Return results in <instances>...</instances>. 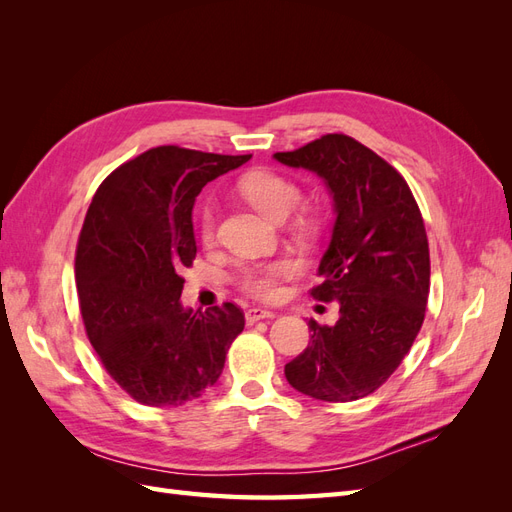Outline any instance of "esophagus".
Wrapping results in <instances>:
<instances>
[{
	"instance_id": "obj_1",
	"label": "esophagus",
	"mask_w": 512,
	"mask_h": 512,
	"mask_svg": "<svg viewBox=\"0 0 512 512\" xmlns=\"http://www.w3.org/2000/svg\"><path fill=\"white\" fill-rule=\"evenodd\" d=\"M275 314L271 312V309H262V307H250L245 312V322L247 324H254V322H258V320H262V318H273Z\"/></svg>"
}]
</instances>
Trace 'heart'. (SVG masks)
<instances>
[{
    "label": "heart",
    "instance_id": "obj_1",
    "mask_svg": "<svg viewBox=\"0 0 512 512\" xmlns=\"http://www.w3.org/2000/svg\"><path fill=\"white\" fill-rule=\"evenodd\" d=\"M241 192L245 198L271 220L288 218L290 211L297 207L301 192L290 179L275 173H254L241 181ZM215 226H218V211L207 205L200 213V237L203 241H213ZM297 267L292 260H273L267 265H256L241 273V288L256 299L273 301L280 294V282L294 275Z\"/></svg>",
    "mask_w": 512,
    "mask_h": 512
}]
</instances>
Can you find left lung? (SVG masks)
<instances>
[{"instance_id":"left-lung-1","label":"left lung","mask_w":512,"mask_h":512,"mask_svg":"<svg viewBox=\"0 0 512 512\" xmlns=\"http://www.w3.org/2000/svg\"><path fill=\"white\" fill-rule=\"evenodd\" d=\"M277 162L316 173L333 198L335 222L312 290L337 301L335 324L309 320V346L284 374L320 401L374 393L410 352L425 320L429 243L406 179L346 134H327Z\"/></svg>"}]
</instances>
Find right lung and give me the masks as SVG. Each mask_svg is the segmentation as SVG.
<instances>
[{"label": "right lung", "mask_w": 512, "mask_h": 512, "mask_svg": "<svg viewBox=\"0 0 512 512\" xmlns=\"http://www.w3.org/2000/svg\"><path fill=\"white\" fill-rule=\"evenodd\" d=\"M250 158L156 147L113 170L91 200L74 262L81 316L102 365L138 404L203 395L245 327L235 303L183 307L179 271L196 256V196Z\"/></svg>", "instance_id": "add662e5"}]
</instances>
